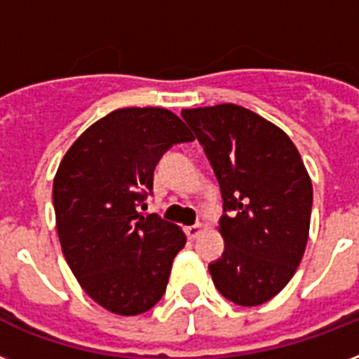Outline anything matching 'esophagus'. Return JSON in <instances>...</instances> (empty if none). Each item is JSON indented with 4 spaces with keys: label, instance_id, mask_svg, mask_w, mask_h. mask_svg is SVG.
I'll list each match as a JSON object with an SVG mask.
<instances>
[{
    "label": "esophagus",
    "instance_id": "esophagus-1",
    "mask_svg": "<svg viewBox=\"0 0 359 359\" xmlns=\"http://www.w3.org/2000/svg\"><path fill=\"white\" fill-rule=\"evenodd\" d=\"M205 229H207V227H205V225H203V224L190 225V227H186V235L190 236L191 240H196V238H199V236H201L203 233H205Z\"/></svg>",
    "mask_w": 359,
    "mask_h": 359
}]
</instances>
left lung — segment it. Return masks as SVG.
Segmentation results:
<instances>
[{"mask_svg": "<svg viewBox=\"0 0 359 359\" xmlns=\"http://www.w3.org/2000/svg\"><path fill=\"white\" fill-rule=\"evenodd\" d=\"M210 160L224 197L225 251L208 270L236 306L272 300L306 251L313 186L290 137L236 104L182 109Z\"/></svg>", "mask_w": 359, "mask_h": 359, "instance_id": "8db88e82", "label": "left lung"}]
</instances>
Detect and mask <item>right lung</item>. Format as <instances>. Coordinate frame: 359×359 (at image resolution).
Wrapping results in <instances>:
<instances>
[{"label": "right lung", "instance_id": "obj_1", "mask_svg": "<svg viewBox=\"0 0 359 359\" xmlns=\"http://www.w3.org/2000/svg\"><path fill=\"white\" fill-rule=\"evenodd\" d=\"M184 141L194 134L173 111L121 108L93 123L59 163L52 197L61 250L81 289L115 315L156 306L186 244L179 225L140 212L158 160Z\"/></svg>", "mask_w": 359, "mask_h": 359}]
</instances>
